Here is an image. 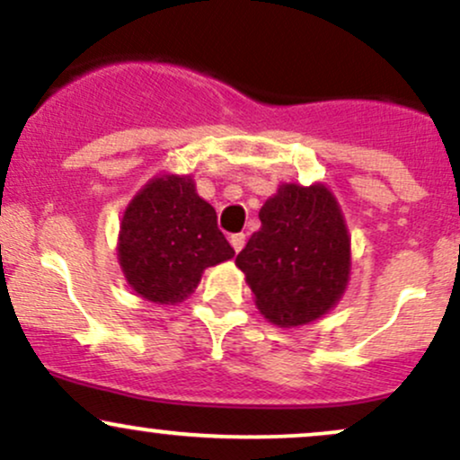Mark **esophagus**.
Returning <instances> with one entry per match:
<instances>
[{"label":"esophagus","instance_id":"1","mask_svg":"<svg viewBox=\"0 0 460 460\" xmlns=\"http://www.w3.org/2000/svg\"><path fill=\"white\" fill-rule=\"evenodd\" d=\"M229 242H231V246H234V251L240 252L246 244V235L244 234H234L229 237Z\"/></svg>","mask_w":460,"mask_h":460}]
</instances>
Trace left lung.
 <instances>
[{"label":"left lung","instance_id":"8db88e82","mask_svg":"<svg viewBox=\"0 0 460 460\" xmlns=\"http://www.w3.org/2000/svg\"><path fill=\"white\" fill-rule=\"evenodd\" d=\"M261 229L235 257L257 307L281 326L318 320L344 294L350 237L324 186L279 188L260 212Z\"/></svg>","mask_w":460,"mask_h":460}]
</instances>
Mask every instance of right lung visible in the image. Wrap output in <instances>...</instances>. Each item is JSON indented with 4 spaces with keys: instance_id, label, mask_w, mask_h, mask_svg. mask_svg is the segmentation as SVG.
<instances>
[{
    "instance_id": "add662e5",
    "label": "right lung",
    "mask_w": 460,
    "mask_h": 460,
    "mask_svg": "<svg viewBox=\"0 0 460 460\" xmlns=\"http://www.w3.org/2000/svg\"><path fill=\"white\" fill-rule=\"evenodd\" d=\"M234 255L214 208L199 197L190 177L153 179L123 216L120 268L131 288L153 303H181L205 268Z\"/></svg>"
}]
</instances>
